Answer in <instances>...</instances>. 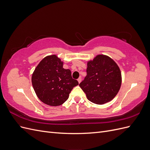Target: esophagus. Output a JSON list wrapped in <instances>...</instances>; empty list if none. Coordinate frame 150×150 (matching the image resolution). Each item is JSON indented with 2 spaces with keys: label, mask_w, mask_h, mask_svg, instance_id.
Listing matches in <instances>:
<instances>
[{
  "label": "esophagus",
  "mask_w": 150,
  "mask_h": 150,
  "mask_svg": "<svg viewBox=\"0 0 150 150\" xmlns=\"http://www.w3.org/2000/svg\"><path fill=\"white\" fill-rule=\"evenodd\" d=\"M81 80H82V79H81V77H80V78H79L78 79V83H80L81 82Z\"/></svg>",
  "instance_id": "obj_1"
}]
</instances>
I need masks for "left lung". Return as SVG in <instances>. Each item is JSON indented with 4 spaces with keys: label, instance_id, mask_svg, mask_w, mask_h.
I'll return each instance as SVG.
<instances>
[{
    "label": "left lung",
    "instance_id": "8db88e82",
    "mask_svg": "<svg viewBox=\"0 0 150 150\" xmlns=\"http://www.w3.org/2000/svg\"><path fill=\"white\" fill-rule=\"evenodd\" d=\"M87 75L79 84L88 100L103 104L111 101L121 84L119 67L110 57L98 55L88 63Z\"/></svg>",
    "mask_w": 150,
    "mask_h": 150
}]
</instances>
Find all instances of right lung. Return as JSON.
I'll list each match as a JSON object with an SVG mask.
<instances>
[{
  "label": "right lung",
  "mask_w": 150,
  "mask_h": 150,
  "mask_svg": "<svg viewBox=\"0 0 150 150\" xmlns=\"http://www.w3.org/2000/svg\"><path fill=\"white\" fill-rule=\"evenodd\" d=\"M32 84L40 100L52 106L64 103L71 90L79 84L56 55L44 57L39 62L32 76Z\"/></svg>",
  "instance_id": "right-lung-1"
}]
</instances>
